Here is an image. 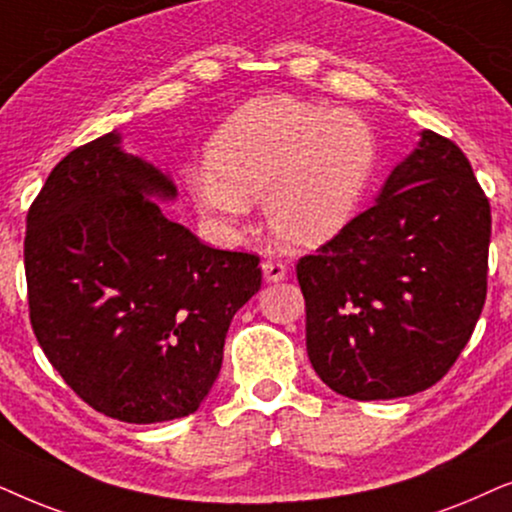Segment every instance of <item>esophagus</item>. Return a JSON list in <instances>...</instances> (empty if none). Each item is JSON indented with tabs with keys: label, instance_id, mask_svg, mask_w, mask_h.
Here are the masks:
<instances>
[{
	"label": "esophagus",
	"instance_id": "1",
	"mask_svg": "<svg viewBox=\"0 0 512 512\" xmlns=\"http://www.w3.org/2000/svg\"><path fill=\"white\" fill-rule=\"evenodd\" d=\"M262 274L269 283H278V281H283L285 276H288V269H285V264L281 260H264L262 262Z\"/></svg>",
	"mask_w": 512,
	"mask_h": 512
}]
</instances>
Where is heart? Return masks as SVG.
Returning a JSON list of instances; mask_svg holds the SVG:
<instances>
[{
    "mask_svg": "<svg viewBox=\"0 0 512 512\" xmlns=\"http://www.w3.org/2000/svg\"><path fill=\"white\" fill-rule=\"evenodd\" d=\"M189 173V192L210 220L236 227L262 199L271 234L292 248L337 236L377 168V138L358 114L264 98L231 114Z\"/></svg>",
    "mask_w": 512,
    "mask_h": 512,
    "instance_id": "obj_1",
    "label": "heart"
}]
</instances>
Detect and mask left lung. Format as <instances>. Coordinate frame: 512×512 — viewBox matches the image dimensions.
Here are the masks:
<instances>
[{"label":"left lung","instance_id":"8db88e82","mask_svg":"<svg viewBox=\"0 0 512 512\" xmlns=\"http://www.w3.org/2000/svg\"><path fill=\"white\" fill-rule=\"evenodd\" d=\"M489 236L466 154L424 131L377 203L297 262L318 377L353 400L403 398L445 377L485 306Z\"/></svg>","mask_w":512,"mask_h":512}]
</instances>
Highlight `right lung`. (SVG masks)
Instances as JSON below:
<instances>
[{"instance_id":"obj_1","label":"right lung","mask_w":512,"mask_h":512,"mask_svg":"<svg viewBox=\"0 0 512 512\" xmlns=\"http://www.w3.org/2000/svg\"><path fill=\"white\" fill-rule=\"evenodd\" d=\"M173 180L107 133L65 156L27 210L30 323L65 384L105 417L159 424L199 410L260 257L215 250L154 199Z\"/></svg>"}]
</instances>
